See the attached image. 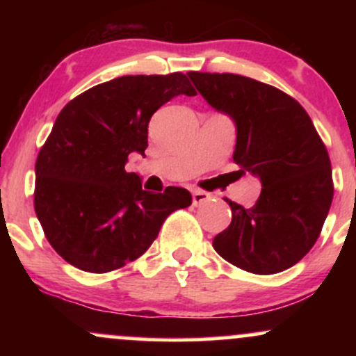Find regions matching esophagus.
<instances>
[{
    "mask_svg": "<svg viewBox=\"0 0 356 356\" xmlns=\"http://www.w3.org/2000/svg\"><path fill=\"white\" fill-rule=\"evenodd\" d=\"M211 197L212 195L206 191H199V189L192 191V202H194V206H201V204L211 201Z\"/></svg>",
    "mask_w": 356,
    "mask_h": 356,
    "instance_id": "esophagus-1",
    "label": "esophagus"
}]
</instances>
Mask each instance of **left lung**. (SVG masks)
<instances>
[{"mask_svg":"<svg viewBox=\"0 0 356 356\" xmlns=\"http://www.w3.org/2000/svg\"><path fill=\"white\" fill-rule=\"evenodd\" d=\"M211 107L236 124L232 159L259 177L252 207L226 199L232 220L212 246L254 275L295 266L320 236L333 201L332 162L306 110L276 87L234 73H187Z\"/></svg>","mask_w":356,"mask_h":356,"instance_id":"left-lung-1","label":"left lung"}]
</instances>
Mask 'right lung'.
Returning a JSON list of instances; mask_svg holds the SVG:
<instances>
[{"label": "right lung", "mask_w": 356, "mask_h": 356, "mask_svg": "<svg viewBox=\"0 0 356 356\" xmlns=\"http://www.w3.org/2000/svg\"><path fill=\"white\" fill-rule=\"evenodd\" d=\"M177 95H195L184 73L125 75L95 85L56 117L35 164V212L48 243L72 266L108 273L140 257L167 216L191 206V192L142 189L127 172L144 155L150 117Z\"/></svg>", "instance_id": "right-lung-1"}]
</instances>
